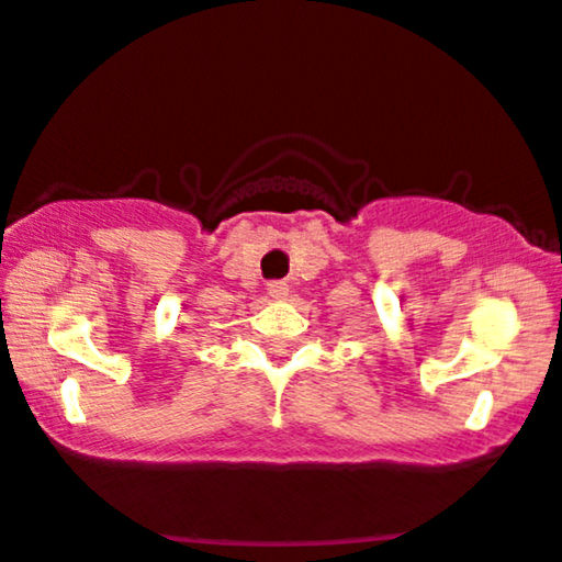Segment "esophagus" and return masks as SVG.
I'll return each instance as SVG.
<instances>
[{"instance_id":"34e87169","label":"esophagus","mask_w":562,"mask_h":562,"mask_svg":"<svg viewBox=\"0 0 562 562\" xmlns=\"http://www.w3.org/2000/svg\"><path fill=\"white\" fill-rule=\"evenodd\" d=\"M267 293L272 295V297H285L288 295V285H285V282H280V280H272L267 285Z\"/></svg>"}]
</instances>
